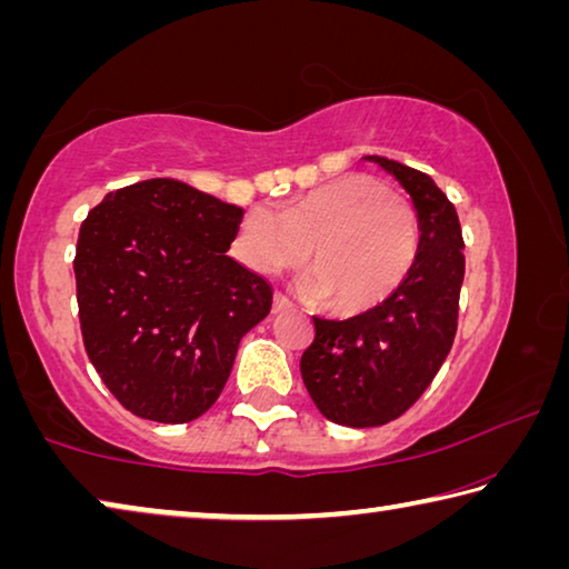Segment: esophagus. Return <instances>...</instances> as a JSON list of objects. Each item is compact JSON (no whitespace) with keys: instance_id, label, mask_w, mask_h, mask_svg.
<instances>
[{"instance_id":"obj_1","label":"esophagus","mask_w":569,"mask_h":569,"mask_svg":"<svg viewBox=\"0 0 569 569\" xmlns=\"http://www.w3.org/2000/svg\"><path fill=\"white\" fill-rule=\"evenodd\" d=\"M293 303L288 301V296L286 293H281V291H276L273 293V311L278 313V311H286V308H291Z\"/></svg>"}]
</instances>
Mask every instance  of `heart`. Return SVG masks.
<instances>
[{
    "label": "heart",
    "instance_id": "heart-1",
    "mask_svg": "<svg viewBox=\"0 0 569 569\" xmlns=\"http://www.w3.org/2000/svg\"><path fill=\"white\" fill-rule=\"evenodd\" d=\"M417 248V210L361 172L303 192L281 213L250 208L238 230V253L256 271H283L308 253V286L343 313L383 301L409 273Z\"/></svg>",
    "mask_w": 569,
    "mask_h": 569
}]
</instances>
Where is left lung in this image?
<instances>
[{"instance_id":"left-lung-1","label":"left lung","mask_w":569,"mask_h":569,"mask_svg":"<svg viewBox=\"0 0 569 569\" xmlns=\"http://www.w3.org/2000/svg\"><path fill=\"white\" fill-rule=\"evenodd\" d=\"M413 200L419 248L387 301L346 321L313 316L301 377L319 411L343 427H381L413 407L455 343L465 238L455 206L427 172L369 156Z\"/></svg>"}]
</instances>
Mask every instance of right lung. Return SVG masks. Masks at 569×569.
Returning <instances> with one entry per match:
<instances>
[{
	"instance_id": "right-lung-1",
	"label": "right lung",
	"mask_w": 569,
	"mask_h": 569,
	"mask_svg": "<svg viewBox=\"0 0 569 569\" xmlns=\"http://www.w3.org/2000/svg\"><path fill=\"white\" fill-rule=\"evenodd\" d=\"M243 208L172 178L124 186L94 206L77 238L84 351L134 417L186 423L213 407L238 343L273 291L233 261Z\"/></svg>"
}]
</instances>
